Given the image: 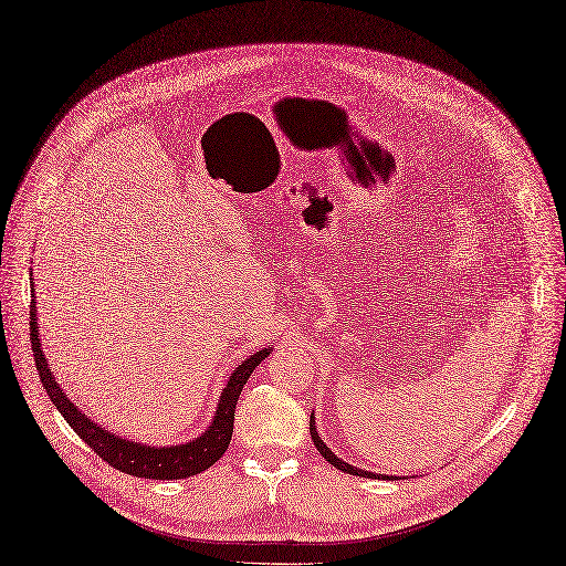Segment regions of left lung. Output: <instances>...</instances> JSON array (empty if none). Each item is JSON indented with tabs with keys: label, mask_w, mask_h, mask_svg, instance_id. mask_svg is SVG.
I'll return each instance as SVG.
<instances>
[{
	"label": "left lung",
	"mask_w": 566,
	"mask_h": 566,
	"mask_svg": "<svg viewBox=\"0 0 566 566\" xmlns=\"http://www.w3.org/2000/svg\"><path fill=\"white\" fill-rule=\"evenodd\" d=\"M308 433H311V440H314V444H316V450L325 457V461L327 463H333L335 469H339V471H344V473H348V475H360V478H373V480H394V475H381V473H369V471H363V469H356V465H350V463H346L344 459H339L333 450H329V447L321 440V436H318V426H316V417H314V412H311V419H308Z\"/></svg>",
	"instance_id": "1"
}]
</instances>
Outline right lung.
<instances>
[{
  "label": "right lung",
  "mask_w": 566,
  "mask_h": 566,
  "mask_svg": "<svg viewBox=\"0 0 566 566\" xmlns=\"http://www.w3.org/2000/svg\"><path fill=\"white\" fill-rule=\"evenodd\" d=\"M34 295V287H32ZM30 339H32V354L39 369V379H42L51 402L57 407V412L65 417L72 426V431L80 436L91 450L105 459L116 471L128 473L133 478H149V480H182L199 475L216 463L231 442L233 433V412H237V402L243 391V384L248 377L274 348H262L258 354L248 356L222 388L216 415H212L210 426L197 438L182 444H161L154 447L147 442L128 440L107 431L105 426L95 423L86 412H82L63 391V386L55 381L53 373L49 369V360L42 350V339H39V323H36V300L30 304Z\"/></svg>",
  "instance_id": "add662e5"
}]
</instances>
